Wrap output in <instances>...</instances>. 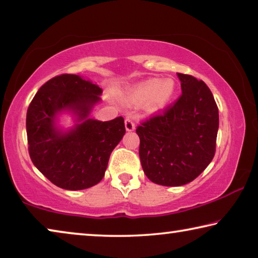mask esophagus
Masks as SVG:
<instances>
[{
    "mask_svg": "<svg viewBox=\"0 0 258 258\" xmlns=\"http://www.w3.org/2000/svg\"><path fill=\"white\" fill-rule=\"evenodd\" d=\"M125 128L128 132H132V131L135 130V124L132 118H126L125 119Z\"/></svg>",
    "mask_w": 258,
    "mask_h": 258,
    "instance_id": "obj_1",
    "label": "esophagus"
}]
</instances>
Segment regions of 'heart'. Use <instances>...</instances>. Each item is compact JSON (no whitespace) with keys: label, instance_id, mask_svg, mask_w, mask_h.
Returning <instances> with one entry per match:
<instances>
[{"label":"heart","instance_id":"obj_1","mask_svg":"<svg viewBox=\"0 0 258 258\" xmlns=\"http://www.w3.org/2000/svg\"><path fill=\"white\" fill-rule=\"evenodd\" d=\"M175 93V83L171 78L148 80L135 85L126 94L127 102L137 107H145L150 113L163 111L172 101Z\"/></svg>","mask_w":258,"mask_h":258}]
</instances>
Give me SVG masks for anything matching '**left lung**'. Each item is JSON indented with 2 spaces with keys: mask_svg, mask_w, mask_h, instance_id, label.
Listing matches in <instances>:
<instances>
[{
  "mask_svg": "<svg viewBox=\"0 0 258 258\" xmlns=\"http://www.w3.org/2000/svg\"><path fill=\"white\" fill-rule=\"evenodd\" d=\"M182 95L137 128L143 172L151 182L180 186L202 174L215 155L218 109L203 81L177 73Z\"/></svg>",
  "mask_w": 258,
  "mask_h": 258,
  "instance_id": "1",
  "label": "left lung"
}]
</instances>
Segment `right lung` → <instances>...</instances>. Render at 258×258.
Listing matches in <instances>:
<instances>
[{
    "mask_svg": "<svg viewBox=\"0 0 258 258\" xmlns=\"http://www.w3.org/2000/svg\"><path fill=\"white\" fill-rule=\"evenodd\" d=\"M102 89L80 75H60L42 85L30 102L26 130L33 164L66 190H83L102 180L109 157L125 134L123 117H91ZM64 114L73 125H62Z\"/></svg>",
    "mask_w": 258,
    "mask_h": 258,
    "instance_id": "1",
    "label": "right lung"
}]
</instances>
